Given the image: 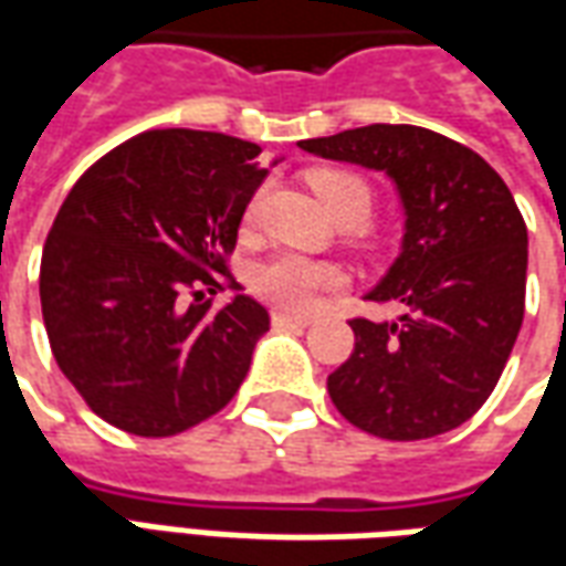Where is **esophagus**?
I'll return each mask as SVG.
<instances>
[{"mask_svg": "<svg viewBox=\"0 0 566 566\" xmlns=\"http://www.w3.org/2000/svg\"><path fill=\"white\" fill-rule=\"evenodd\" d=\"M306 315H291V312H272V327H306Z\"/></svg>", "mask_w": 566, "mask_h": 566, "instance_id": "1", "label": "esophagus"}]
</instances>
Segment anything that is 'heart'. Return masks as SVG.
<instances>
[{
  "instance_id": "obj_1",
  "label": "heart",
  "mask_w": 566,
  "mask_h": 566,
  "mask_svg": "<svg viewBox=\"0 0 566 566\" xmlns=\"http://www.w3.org/2000/svg\"><path fill=\"white\" fill-rule=\"evenodd\" d=\"M310 187L334 217L355 214L361 217V223H365L367 214H370V189L355 174L312 171ZM337 266L312 260V256L291 254V251L263 260L251 275V287L256 294L282 312H310L318 294L337 287Z\"/></svg>"
}]
</instances>
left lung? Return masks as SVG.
I'll return each mask as SVG.
<instances>
[{"label": "left lung", "instance_id": "8db88e82", "mask_svg": "<svg viewBox=\"0 0 566 566\" xmlns=\"http://www.w3.org/2000/svg\"><path fill=\"white\" fill-rule=\"evenodd\" d=\"M318 159L392 180L405 235L367 294L395 322L352 318L355 349L327 377L337 410L389 441L457 429L488 401L524 322L527 227L503 177L469 146L417 125L300 140Z\"/></svg>", "mask_w": 566, "mask_h": 566}]
</instances>
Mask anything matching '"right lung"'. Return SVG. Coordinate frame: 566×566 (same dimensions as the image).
Masks as SVG:
<instances>
[{
	"label": "right lung",
	"mask_w": 566,
	"mask_h": 566,
	"mask_svg": "<svg viewBox=\"0 0 566 566\" xmlns=\"http://www.w3.org/2000/svg\"><path fill=\"white\" fill-rule=\"evenodd\" d=\"M266 174L256 144L165 128L116 146L70 189L39 296L57 367L101 420L168 438L239 392L270 312L223 256ZM223 283L237 296L211 311L203 287Z\"/></svg>",
	"instance_id": "1"
}]
</instances>
